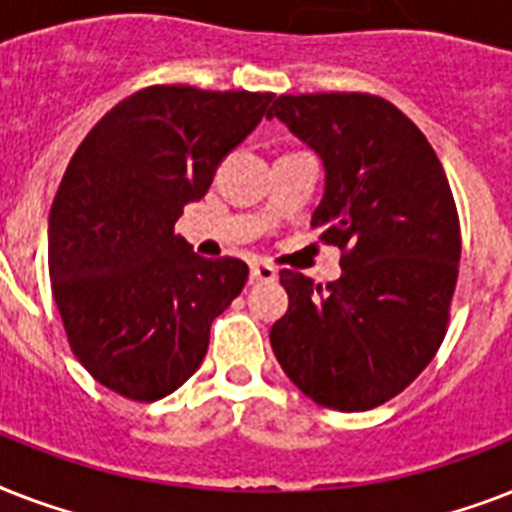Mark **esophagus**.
Wrapping results in <instances>:
<instances>
[{
    "label": "esophagus",
    "mask_w": 512,
    "mask_h": 512,
    "mask_svg": "<svg viewBox=\"0 0 512 512\" xmlns=\"http://www.w3.org/2000/svg\"><path fill=\"white\" fill-rule=\"evenodd\" d=\"M279 271L268 263H255L249 268V281H276Z\"/></svg>",
    "instance_id": "obj_1"
}]
</instances>
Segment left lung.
<instances>
[{
	"mask_svg": "<svg viewBox=\"0 0 512 512\" xmlns=\"http://www.w3.org/2000/svg\"><path fill=\"white\" fill-rule=\"evenodd\" d=\"M268 116L324 159L313 225L342 252L327 287L281 271L289 311L273 353L316 404L366 412L412 385L444 342L462 252L452 188L428 138L385 98L281 95Z\"/></svg>",
	"mask_w": 512,
	"mask_h": 512,
	"instance_id": "8db88e82",
	"label": "left lung"
}]
</instances>
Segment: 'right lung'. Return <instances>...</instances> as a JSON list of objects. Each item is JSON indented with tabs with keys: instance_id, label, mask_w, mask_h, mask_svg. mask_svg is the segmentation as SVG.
<instances>
[{
	"instance_id": "1",
	"label": "right lung",
	"mask_w": 512,
	"mask_h": 512,
	"mask_svg": "<svg viewBox=\"0 0 512 512\" xmlns=\"http://www.w3.org/2000/svg\"><path fill=\"white\" fill-rule=\"evenodd\" d=\"M273 98L154 84L116 103L71 156L50 209L52 295L79 364L119 396L148 404L180 388L247 284V263L199 257L175 223Z\"/></svg>"
}]
</instances>
